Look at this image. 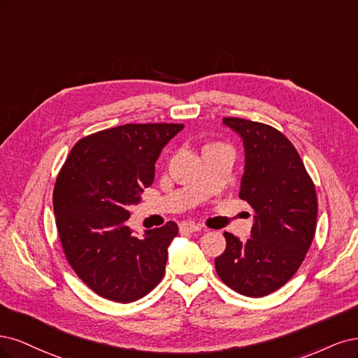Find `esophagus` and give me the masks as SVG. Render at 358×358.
<instances>
[{
	"instance_id": "obj_1",
	"label": "esophagus",
	"mask_w": 358,
	"mask_h": 358,
	"mask_svg": "<svg viewBox=\"0 0 358 358\" xmlns=\"http://www.w3.org/2000/svg\"><path fill=\"white\" fill-rule=\"evenodd\" d=\"M180 229L184 230V232H199V230H202V226L193 222H184L180 224Z\"/></svg>"
}]
</instances>
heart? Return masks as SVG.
<instances>
[{"label": "heart", "instance_id": "heart-1", "mask_svg": "<svg viewBox=\"0 0 358 358\" xmlns=\"http://www.w3.org/2000/svg\"><path fill=\"white\" fill-rule=\"evenodd\" d=\"M206 147H213V145H206Z\"/></svg>", "mask_w": 358, "mask_h": 358}]
</instances>
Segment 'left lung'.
Listing matches in <instances>:
<instances>
[{
  "instance_id": "8db88e82",
  "label": "left lung",
  "mask_w": 358,
  "mask_h": 358,
  "mask_svg": "<svg viewBox=\"0 0 358 358\" xmlns=\"http://www.w3.org/2000/svg\"><path fill=\"white\" fill-rule=\"evenodd\" d=\"M245 152L239 198L255 210L251 238L224 232L226 250L215 259L220 280L239 294L263 297L281 288L301 266L313 244L318 202L293 144L259 122L224 117Z\"/></svg>"
}]
</instances>
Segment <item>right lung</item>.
Masks as SVG:
<instances>
[{
    "instance_id": "1",
    "label": "right lung",
    "mask_w": 358,
    "mask_h": 358,
    "mask_svg": "<svg viewBox=\"0 0 358 358\" xmlns=\"http://www.w3.org/2000/svg\"><path fill=\"white\" fill-rule=\"evenodd\" d=\"M184 124H122L80 140L56 178L53 210L68 263L89 288L119 303L135 302L164 278L178 226H128L129 206L152 186L155 164Z\"/></svg>"
}]
</instances>
